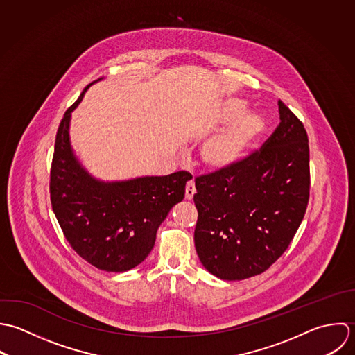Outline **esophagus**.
<instances>
[{
  "mask_svg": "<svg viewBox=\"0 0 355 355\" xmlns=\"http://www.w3.org/2000/svg\"><path fill=\"white\" fill-rule=\"evenodd\" d=\"M195 193H196L195 182H193V181H188V182H187V188H185V198H187L188 200H192Z\"/></svg>",
  "mask_w": 355,
  "mask_h": 355,
  "instance_id": "1",
  "label": "esophagus"
}]
</instances>
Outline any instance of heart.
Returning a JSON list of instances; mask_svg holds the SVG:
<instances>
[{
  "label": "heart",
  "instance_id": "obj_1",
  "mask_svg": "<svg viewBox=\"0 0 355 355\" xmlns=\"http://www.w3.org/2000/svg\"><path fill=\"white\" fill-rule=\"evenodd\" d=\"M245 112L247 105L244 101L237 98L229 100L223 107L222 122L232 123L244 116ZM263 130V121L255 115H248L203 142L199 152L200 162L210 171L227 170L247 153Z\"/></svg>",
  "mask_w": 355,
  "mask_h": 355
}]
</instances>
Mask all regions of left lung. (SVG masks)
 <instances>
[{"mask_svg": "<svg viewBox=\"0 0 355 355\" xmlns=\"http://www.w3.org/2000/svg\"><path fill=\"white\" fill-rule=\"evenodd\" d=\"M280 123L263 145L227 170L195 178V247L222 280L268 270L288 248L310 198L309 139L279 100Z\"/></svg>", "mask_w": 355, "mask_h": 355, "instance_id": "1", "label": "left lung"}]
</instances>
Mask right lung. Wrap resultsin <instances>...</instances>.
Returning <instances> with one entry per match:
<instances>
[{"label": "right lung", "instance_id": "right-lung-1", "mask_svg": "<svg viewBox=\"0 0 355 355\" xmlns=\"http://www.w3.org/2000/svg\"><path fill=\"white\" fill-rule=\"evenodd\" d=\"M90 85L66 111L58 129L51 203L66 240L82 259L100 270L126 272L148 257L159 225L184 199L192 175L177 171L112 184L93 180L75 159L69 137L71 112Z\"/></svg>", "mask_w": 355, "mask_h": 355}]
</instances>
